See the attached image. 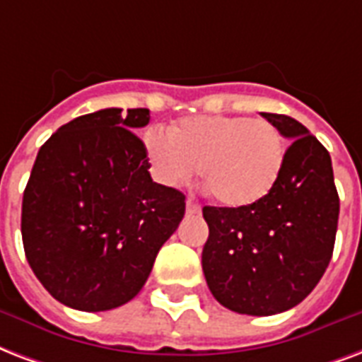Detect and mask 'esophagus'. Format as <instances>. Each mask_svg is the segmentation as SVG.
<instances>
[{"label": "esophagus", "mask_w": 362, "mask_h": 362, "mask_svg": "<svg viewBox=\"0 0 362 362\" xmlns=\"http://www.w3.org/2000/svg\"><path fill=\"white\" fill-rule=\"evenodd\" d=\"M186 212L187 214H197V212H201V205L199 203H195L193 199H187L186 201Z\"/></svg>", "instance_id": "1"}]
</instances>
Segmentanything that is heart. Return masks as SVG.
Instances as JSON below:
<instances>
[{
    "label": "heart",
    "instance_id": "heart-1",
    "mask_svg": "<svg viewBox=\"0 0 362 362\" xmlns=\"http://www.w3.org/2000/svg\"><path fill=\"white\" fill-rule=\"evenodd\" d=\"M146 151L157 180L180 187L197 175L226 206L255 205L272 192L285 163V142L267 119L189 115L170 131L151 129Z\"/></svg>",
    "mask_w": 362,
    "mask_h": 362
}]
</instances>
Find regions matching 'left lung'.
Here are the masks:
<instances>
[{
	"label": "left lung",
	"instance_id": "1",
	"mask_svg": "<svg viewBox=\"0 0 362 362\" xmlns=\"http://www.w3.org/2000/svg\"><path fill=\"white\" fill-rule=\"evenodd\" d=\"M292 140L266 197L205 206L203 273L212 296L243 315H275L308 296L334 250L340 199L327 148L288 115L262 114Z\"/></svg>",
	"mask_w": 362,
	"mask_h": 362
}]
</instances>
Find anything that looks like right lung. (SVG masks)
<instances>
[{"label":"right lung","instance_id":"obj_1","mask_svg":"<svg viewBox=\"0 0 362 362\" xmlns=\"http://www.w3.org/2000/svg\"><path fill=\"white\" fill-rule=\"evenodd\" d=\"M150 110L106 107L66 123L40 148L22 197L28 264L54 300L107 311L136 296L186 197L151 180L134 132Z\"/></svg>","mask_w":362,"mask_h":362}]
</instances>
